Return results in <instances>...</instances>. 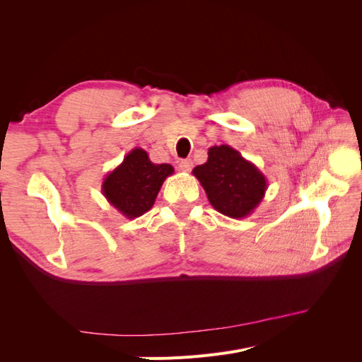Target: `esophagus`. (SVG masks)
<instances>
[{
    "mask_svg": "<svg viewBox=\"0 0 362 362\" xmlns=\"http://www.w3.org/2000/svg\"><path fill=\"white\" fill-rule=\"evenodd\" d=\"M178 168L182 172H190L192 168H193V161L192 160H181L180 164H178Z\"/></svg>",
    "mask_w": 362,
    "mask_h": 362,
    "instance_id": "obj_1",
    "label": "esophagus"
}]
</instances>
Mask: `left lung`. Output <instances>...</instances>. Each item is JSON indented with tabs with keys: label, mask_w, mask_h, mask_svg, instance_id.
<instances>
[{
	"label": "left lung",
	"mask_w": 362,
	"mask_h": 362,
	"mask_svg": "<svg viewBox=\"0 0 362 362\" xmlns=\"http://www.w3.org/2000/svg\"><path fill=\"white\" fill-rule=\"evenodd\" d=\"M192 173L214 210L233 218H245L254 213L267 190L264 173L229 145L211 146L208 160Z\"/></svg>",
	"instance_id": "1"
}]
</instances>
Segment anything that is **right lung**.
<instances>
[{
  "mask_svg": "<svg viewBox=\"0 0 362 362\" xmlns=\"http://www.w3.org/2000/svg\"><path fill=\"white\" fill-rule=\"evenodd\" d=\"M168 163L156 164L148 152L134 148L103 181V194L127 218H136L154 205L161 185L173 173Z\"/></svg>",
  "mask_w": 362,
  "mask_h": 362,
  "instance_id": "add662e5",
  "label": "right lung"
}]
</instances>
